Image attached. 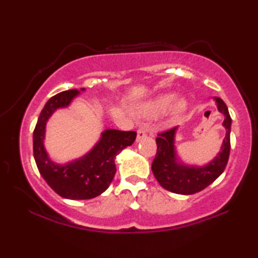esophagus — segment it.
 <instances>
[{"label":"esophagus","mask_w":258,"mask_h":258,"mask_svg":"<svg viewBox=\"0 0 258 258\" xmlns=\"http://www.w3.org/2000/svg\"><path fill=\"white\" fill-rule=\"evenodd\" d=\"M147 137V132L145 130H139L138 131V137H137V142H140L142 139H145Z\"/></svg>","instance_id":"esophagus-1"}]
</instances>
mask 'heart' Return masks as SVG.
<instances>
[{"instance_id":"b5f03b06","label":"heart","mask_w":258,"mask_h":258,"mask_svg":"<svg viewBox=\"0 0 258 258\" xmlns=\"http://www.w3.org/2000/svg\"><path fill=\"white\" fill-rule=\"evenodd\" d=\"M176 99V94L174 93H165L160 94L158 97L149 100L145 103L140 104V106L135 107L134 112L135 115L143 118H154V117H158L163 115L166 111H168L169 109L172 118H177L178 116H181L183 112L186 110V101L185 100H178L174 105L172 104Z\"/></svg>"}]
</instances>
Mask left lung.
<instances>
[{"instance_id": "left-lung-1", "label": "left lung", "mask_w": 258, "mask_h": 258, "mask_svg": "<svg viewBox=\"0 0 258 258\" xmlns=\"http://www.w3.org/2000/svg\"><path fill=\"white\" fill-rule=\"evenodd\" d=\"M217 110L224 115L223 127L225 138L222 142L220 152L203 166L183 163L177 156L175 139L178 127H174L159 134L156 139L157 154L152 161V173L164 189L178 195H194L204 190L221 175L226 167L230 155L231 117L228 107L220 98L214 97Z\"/></svg>"}]
</instances>
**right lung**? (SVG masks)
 <instances>
[{"instance_id": "1", "label": "right lung", "mask_w": 258, "mask_h": 258, "mask_svg": "<svg viewBox=\"0 0 258 258\" xmlns=\"http://www.w3.org/2000/svg\"><path fill=\"white\" fill-rule=\"evenodd\" d=\"M84 91L69 90L52 97L42 109L33 134L34 158L42 177L59 196L72 200L92 199L106 191L115 176L116 156L137 138L133 131L107 128L84 156L64 164L52 160L44 146L47 121L55 110L68 108Z\"/></svg>"}]
</instances>
